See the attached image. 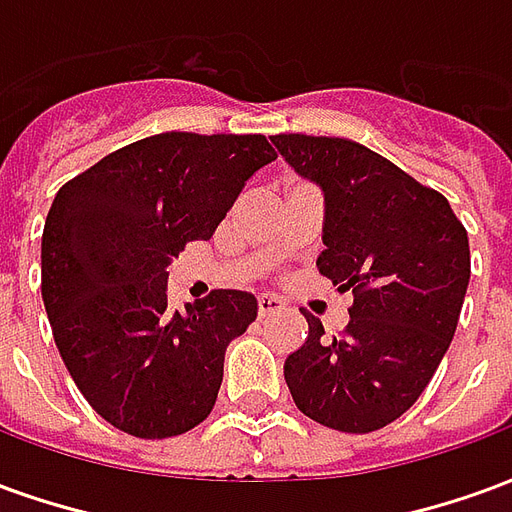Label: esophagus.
<instances>
[{"instance_id":"esophagus-1","label":"esophagus","mask_w":512,"mask_h":512,"mask_svg":"<svg viewBox=\"0 0 512 512\" xmlns=\"http://www.w3.org/2000/svg\"><path fill=\"white\" fill-rule=\"evenodd\" d=\"M285 307L282 299L277 296H271V293H263V296H257V310H260V318H266V315H274Z\"/></svg>"}]
</instances>
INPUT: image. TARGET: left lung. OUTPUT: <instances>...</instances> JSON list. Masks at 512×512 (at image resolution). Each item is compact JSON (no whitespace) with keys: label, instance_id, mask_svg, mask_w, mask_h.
Listing matches in <instances>:
<instances>
[{"label":"left lung","instance_id":"left-lung-1","mask_svg":"<svg viewBox=\"0 0 512 512\" xmlns=\"http://www.w3.org/2000/svg\"><path fill=\"white\" fill-rule=\"evenodd\" d=\"M279 156L323 191L318 271L354 290L343 337L310 334L285 359L293 403L326 428L370 433L417 403L447 354L469 288V235L439 191L340 136L277 134Z\"/></svg>","mask_w":512,"mask_h":512}]
</instances>
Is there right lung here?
<instances>
[{
	"instance_id": "obj_1",
	"label": "right lung",
	"mask_w": 512,
	"mask_h": 512,
	"mask_svg": "<svg viewBox=\"0 0 512 512\" xmlns=\"http://www.w3.org/2000/svg\"><path fill=\"white\" fill-rule=\"evenodd\" d=\"M277 153L263 134L169 131L120 147L51 202L40 290L54 343L87 403L139 439L211 414L224 351L257 318L246 290L169 310L172 257L208 241L246 180Z\"/></svg>"
}]
</instances>
